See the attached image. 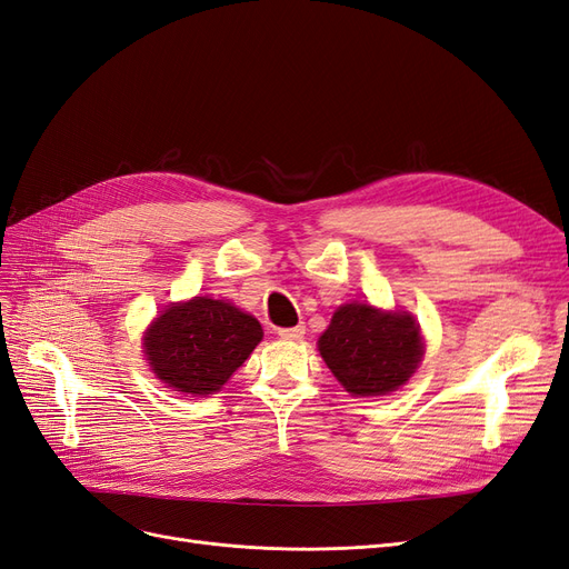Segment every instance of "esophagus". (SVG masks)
<instances>
[{"label": "esophagus", "instance_id": "esophagus-1", "mask_svg": "<svg viewBox=\"0 0 569 569\" xmlns=\"http://www.w3.org/2000/svg\"><path fill=\"white\" fill-rule=\"evenodd\" d=\"M278 335H280L282 339H291V341H297V339H301V337L306 335V325H297V327H282V330H278Z\"/></svg>", "mask_w": 569, "mask_h": 569}]
</instances>
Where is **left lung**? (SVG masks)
Listing matches in <instances>:
<instances>
[{"mask_svg": "<svg viewBox=\"0 0 569 569\" xmlns=\"http://www.w3.org/2000/svg\"><path fill=\"white\" fill-rule=\"evenodd\" d=\"M318 351L349 393L385 396L418 370L425 343L410 313L351 301L337 308L318 339Z\"/></svg>", "mask_w": 569, "mask_h": 569, "instance_id": "8db88e82", "label": "left lung"}]
</instances>
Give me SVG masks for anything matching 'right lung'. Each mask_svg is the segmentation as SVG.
Returning <instances> with one entry per match:
<instances>
[{
	"label": "right lung",
	"mask_w": 569,
	"mask_h": 569,
	"mask_svg": "<svg viewBox=\"0 0 569 569\" xmlns=\"http://www.w3.org/2000/svg\"><path fill=\"white\" fill-rule=\"evenodd\" d=\"M261 339L253 316L222 299L194 297L170 303L142 341L151 372L168 389L209 396L222 389Z\"/></svg>",
	"instance_id": "obj_1"
}]
</instances>
